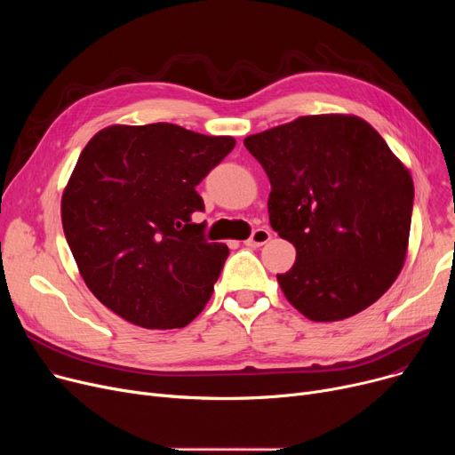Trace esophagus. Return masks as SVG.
<instances>
[{
	"label": "esophagus",
	"instance_id": "obj_1",
	"mask_svg": "<svg viewBox=\"0 0 455 455\" xmlns=\"http://www.w3.org/2000/svg\"><path fill=\"white\" fill-rule=\"evenodd\" d=\"M269 240H271V232H269L267 228H256V230L252 232V235L245 242V245L256 249V247L266 245Z\"/></svg>",
	"mask_w": 455,
	"mask_h": 455
}]
</instances>
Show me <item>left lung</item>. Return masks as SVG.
Wrapping results in <instances>:
<instances>
[{
  "mask_svg": "<svg viewBox=\"0 0 455 455\" xmlns=\"http://www.w3.org/2000/svg\"><path fill=\"white\" fill-rule=\"evenodd\" d=\"M269 182V220L297 249L276 275L293 307L315 323L374 304L403 267L413 179L365 119L300 116L243 140Z\"/></svg>",
  "mask_w": 455,
  "mask_h": 455,
  "instance_id": "obj_1",
  "label": "left lung"
}]
</instances>
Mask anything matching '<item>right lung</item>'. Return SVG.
Masks as SVG:
<instances>
[{
  "label": "right lung",
  "mask_w": 455,
  "mask_h": 455,
  "mask_svg": "<svg viewBox=\"0 0 455 455\" xmlns=\"http://www.w3.org/2000/svg\"><path fill=\"white\" fill-rule=\"evenodd\" d=\"M234 146L173 124L110 125L86 143L60 218L84 283L116 315L172 330L203 312L228 247L191 221L204 208L196 186Z\"/></svg>",
  "instance_id": "obj_1"
}]
</instances>
